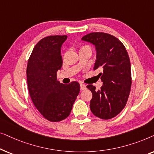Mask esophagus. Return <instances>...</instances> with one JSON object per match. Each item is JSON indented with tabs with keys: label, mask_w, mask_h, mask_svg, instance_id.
Listing matches in <instances>:
<instances>
[{
	"label": "esophagus",
	"mask_w": 154,
	"mask_h": 154,
	"mask_svg": "<svg viewBox=\"0 0 154 154\" xmlns=\"http://www.w3.org/2000/svg\"><path fill=\"white\" fill-rule=\"evenodd\" d=\"M80 86H81V90H84L86 88V85L83 83H80Z\"/></svg>",
	"instance_id": "1"
}]
</instances>
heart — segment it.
<instances>
[{"mask_svg": "<svg viewBox=\"0 0 154 154\" xmlns=\"http://www.w3.org/2000/svg\"><path fill=\"white\" fill-rule=\"evenodd\" d=\"M83 48H90V47H88V46H87V45H85V46H83Z\"/></svg>", "mask_w": 154, "mask_h": 154, "instance_id": "obj_1", "label": "heart"}]
</instances>
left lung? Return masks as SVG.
Instances as JSON below:
<instances>
[{
  "label": "left lung",
  "mask_w": 154,
  "mask_h": 154,
  "mask_svg": "<svg viewBox=\"0 0 154 154\" xmlns=\"http://www.w3.org/2000/svg\"><path fill=\"white\" fill-rule=\"evenodd\" d=\"M82 40L95 45L94 70H102L99 74L103 83L101 89L97 91L95 86L87 85L92 94L90 110L101 119H111L125 108L129 97L132 84L129 55L121 41L109 33H90Z\"/></svg>",
  "instance_id": "1"
}]
</instances>
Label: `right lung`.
Listing matches in <instances>:
<instances>
[{"mask_svg": "<svg viewBox=\"0 0 154 154\" xmlns=\"http://www.w3.org/2000/svg\"><path fill=\"white\" fill-rule=\"evenodd\" d=\"M67 35H49L38 42L29 57L26 68L27 84L31 100L41 114L51 122H59L70 114L80 92V85L57 81L62 68L61 46Z\"/></svg>", "mask_w": 154, "mask_h": 154, "instance_id": "1", "label": "right lung"}]
</instances>
